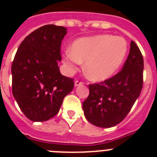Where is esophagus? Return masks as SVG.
<instances>
[{
	"label": "esophagus",
	"instance_id": "1",
	"mask_svg": "<svg viewBox=\"0 0 157 157\" xmlns=\"http://www.w3.org/2000/svg\"><path fill=\"white\" fill-rule=\"evenodd\" d=\"M82 84L83 83L82 82H79V81L75 82V86H82Z\"/></svg>",
	"mask_w": 157,
	"mask_h": 157
}]
</instances>
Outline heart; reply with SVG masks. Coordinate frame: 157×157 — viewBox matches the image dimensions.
Masks as SVG:
<instances>
[{
  "instance_id": "b5f03b06",
  "label": "heart",
  "mask_w": 157,
  "mask_h": 157,
  "mask_svg": "<svg viewBox=\"0 0 157 157\" xmlns=\"http://www.w3.org/2000/svg\"><path fill=\"white\" fill-rule=\"evenodd\" d=\"M128 45L122 37L100 34L75 40L64 53L67 69L73 73L85 62L84 72L89 79L103 82L114 75L123 64Z\"/></svg>"
}]
</instances>
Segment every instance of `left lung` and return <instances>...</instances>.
I'll return each instance as SVG.
<instances>
[{
  "mask_svg": "<svg viewBox=\"0 0 157 157\" xmlns=\"http://www.w3.org/2000/svg\"><path fill=\"white\" fill-rule=\"evenodd\" d=\"M144 61L138 45L130 42V53L121 71L101 83L89 85L82 103L85 117L93 125L109 128L127 116L141 94Z\"/></svg>",
  "mask_w": 157,
  "mask_h": 157,
  "instance_id": "left-lung-1",
  "label": "left lung"
}]
</instances>
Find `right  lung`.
Instances as JSON below:
<instances>
[{"mask_svg": "<svg viewBox=\"0 0 157 157\" xmlns=\"http://www.w3.org/2000/svg\"><path fill=\"white\" fill-rule=\"evenodd\" d=\"M67 29L45 25L22 41L12 65V94L23 114L34 122L56 116L63 98L74 87L60 74V45Z\"/></svg>", "mask_w": 157, "mask_h": 157, "instance_id": "right-lung-1", "label": "right lung"}]
</instances>
